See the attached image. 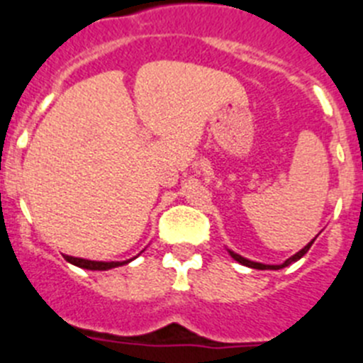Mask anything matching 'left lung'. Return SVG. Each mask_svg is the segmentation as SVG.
<instances>
[{"label":"left lung","mask_w":363,"mask_h":363,"mask_svg":"<svg viewBox=\"0 0 363 363\" xmlns=\"http://www.w3.org/2000/svg\"><path fill=\"white\" fill-rule=\"evenodd\" d=\"M314 240H316V238H314ZM314 240H313V242H314ZM313 242L307 243V245L303 247V249H301V251H298L296 255H293V256H291V258L285 259V262H284V264H281V265H265V264H258V262H251V259L243 258V256L236 255V252H233V251H229V255L233 256V258L236 259V262H238V264L245 265V267L259 269V271H267V269H272V271H278V269H284V267H287V265H291V264H293V262H298V259H300L301 256H303V255H306L307 251H309L311 245H313Z\"/></svg>","instance_id":"1"}]
</instances>
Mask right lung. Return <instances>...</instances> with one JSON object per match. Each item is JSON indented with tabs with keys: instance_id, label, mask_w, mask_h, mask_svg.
<instances>
[{
	"instance_id": "right-lung-1",
	"label": "right lung",
	"mask_w": 363,
	"mask_h": 363,
	"mask_svg": "<svg viewBox=\"0 0 363 363\" xmlns=\"http://www.w3.org/2000/svg\"><path fill=\"white\" fill-rule=\"evenodd\" d=\"M67 262L72 265H78L82 269H89V271H108V269L120 267V265L129 264V262H92V259H83V258H74V256H65Z\"/></svg>"
}]
</instances>
